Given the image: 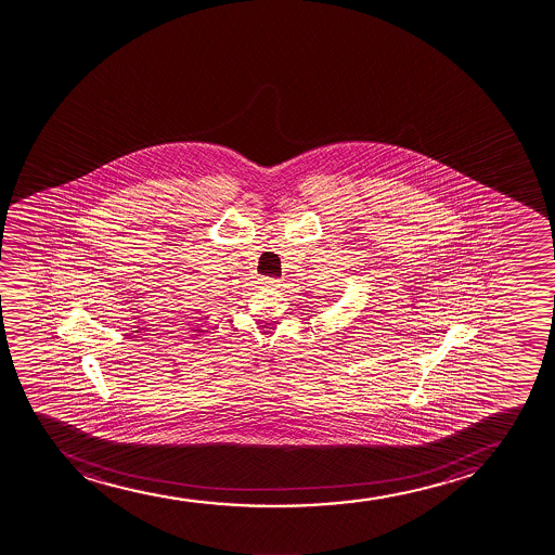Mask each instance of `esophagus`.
<instances>
[{"label": "esophagus", "mask_w": 555, "mask_h": 555, "mask_svg": "<svg viewBox=\"0 0 555 555\" xmlns=\"http://www.w3.org/2000/svg\"><path fill=\"white\" fill-rule=\"evenodd\" d=\"M262 285H264V287L280 288L281 285H283V281L275 280V278H264Z\"/></svg>", "instance_id": "esophagus-1"}]
</instances>
